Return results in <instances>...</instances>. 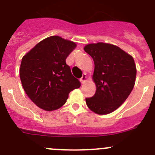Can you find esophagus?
<instances>
[{"mask_svg": "<svg viewBox=\"0 0 155 155\" xmlns=\"http://www.w3.org/2000/svg\"><path fill=\"white\" fill-rule=\"evenodd\" d=\"M86 79H87V77H86V73H84V74L82 75V76L81 77V79H80L81 83H82V84H83V83H85V82L86 81Z\"/></svg>", "mask_w": 155, "mask_h": 155, "instance_id": "34e87169", "label": "esophagus"}]
</instances>
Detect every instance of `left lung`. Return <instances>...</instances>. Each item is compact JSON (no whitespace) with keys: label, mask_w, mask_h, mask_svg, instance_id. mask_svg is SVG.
I'll list each match as a JSON object with an SVG mask.
<instances>
[{"label":"left lung","mask_w":155,"mask_h":155,"mask_svg":"<svg viewBox=\"0 0 155 155\" xmlns=\"http://www.w3.org/2000/svg\"><path fill=\"white\" fill-rule=\"evenodd\" d=\"M84 50L93 59L92 79L96 86L95 95L86 99V105L98 115L111 113L124 103L134 88L137 73L134 59L110 43H90Z\"/></svg>","instance_id":"8db88e82"}]
</instances>
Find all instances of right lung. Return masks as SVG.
<instances>
[{"mask_svg": "<svg viewBox=\"0 0 155 155\" xmlns=\"http://www.w3.org/2000/svg\"><path fill=\"white\" fill-rule=\"evenodd\" d=\"M76 47L73 41L52 36L37 43L24 56L20 78L26 94L45 111L56 110L66 102L69 93L81 83L66 63Z\"/></svg>", "mask_w": 155, "mask_h": 155, "instance_id": "add662e5", "label": "right lung"}]
</instances>
